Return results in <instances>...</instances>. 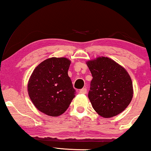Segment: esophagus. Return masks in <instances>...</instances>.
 I'll use <instances>...</instances> for the list:
<instances>
[{
    "label": "esophagus",
    "mask_w": 151,
    "mask_h": 151,
    "mask_svg": "<svg viewBox=\"0 0 151 151\" xmlns=\"http://www.w3.org/2000/svg\"><path fill=\"white\" fill-rule=\"evenodd\" d=\"M79 93H82V94H85V93H86V88H83V89L79 90Z\"/></svg>",
    "instance_id": "esophagus-1"
}]
</instances>
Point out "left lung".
Segmentation results:
<instances>
[{"label":"left lung","instance_id":"obj_1","mask_svg":"<svg viewBox=\"0 0 151 151\" xmlns=\"http://www.w3.org/2000/svg\"><path fill=\"white\" fill-rule=\"evenodd\" d=\"M86 63L93 77L88 97L95 111L104 118L124 111L133 95L132 80L126 69L106 57Z\"/></svg>","mask_w":151,"mask_h":151}]
</instances>
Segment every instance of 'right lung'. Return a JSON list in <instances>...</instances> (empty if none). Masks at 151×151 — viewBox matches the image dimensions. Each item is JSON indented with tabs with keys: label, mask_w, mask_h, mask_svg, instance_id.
I'll list each match as a JSON object with an SVG mask.
<instances>
[{
	"label": "right lung",
	"mask_w": 151,
	"mask_h": 151,
	"mask_svg": "<svg viewBox=\"0 0 151 151\" xmlns=\"http://www.w3.org/2000/svg\"><path fill=\"white\" fill-rule=\"evenodd\" d=\"M71 61L66 58H51L39 64L27 84V92L36 109L50 116L67 111L75 96L68 76Z\"/></svg>",
	"instance_id": "right-lung-1"
}]
</instances>
